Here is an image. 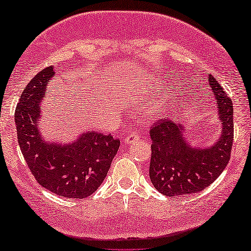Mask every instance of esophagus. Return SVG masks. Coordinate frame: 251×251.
Instances as JSON below:
<instances>
[{
    "mask_svg": "<svg viewBox=\"0 0 251 251\" xmlns=\"http://www.w3.org/2000/svg\"><path fill=\"white\" fill-rule=\"evenodd\" d=\"M137 138H138V135L136 133H132L125 138L124 142L126 143V144H130V143H133L135 140H137Z\"/></svg>",
    "mask_w": 251,
    "mask_h": 251,
    "instance_id": "obj_1",
    "label": "esophagus"
}]
</instances>
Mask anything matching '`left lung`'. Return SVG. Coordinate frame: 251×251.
<instances>
[{
    "label": "left lung",
    "instance_id": "left-lung-1",
    "mask_svg": "<svg viewBox=\"0 0 251 251\" xmlns=\"http://www.w3.org/2000/svg\"><path fill=\"white\" fill-rule=\"evenodd\" d=\"M209 86L217 99L219 119L222 122L221 136L212 146L191 147L183 137L184 127L174 118L161 119L151 127L150 178L154 188L164 196L200 192L217 180L230 160L233 142L232 101L211 75ZM201 88L198 86L196 89Z\"/></svg>",
    "mask_w": 251,
    "mask_h": 251
}]
</instances>
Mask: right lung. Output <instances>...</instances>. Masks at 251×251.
Instances as JSON below:
<instances>
[{"label":"right lung","instance_id":"add662e5","mask_svg":"<svg viewBox=\"0 0 251 251\" xmlns=\"http://www.w3.org/2000/svg\"><path fill=\"white\" fill-rule=\"evenodd\" d=\"M47 67L30 81L15 108L18 142L38 183L57 196L83 199L96 191L108 173L121 145L110 134L82 133L74 143H48L39 132L41 102L54 75Z\"/></svg>","mask_w":251,"mask_h":251}]
</instances>
